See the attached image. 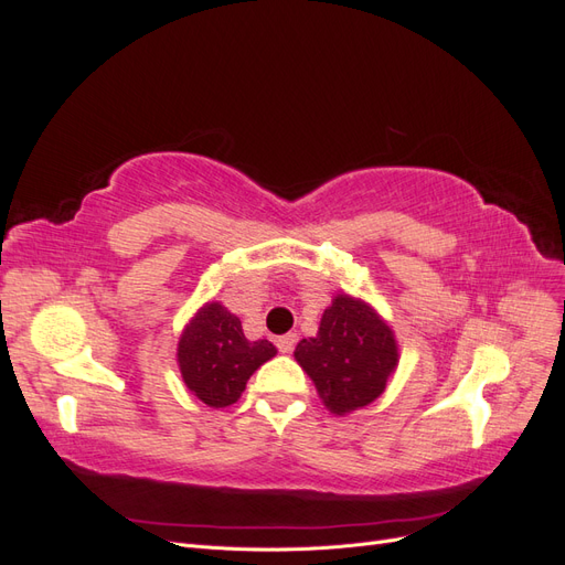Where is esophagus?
Listing matches in <instances>:
<instances>
[{
    "instance_id": "34e87169",
    "label": "esophagus",
    "mask_w": 565,
    "mask_h": 565,
    "mask_svg": "<svg viewBox=\"0 0 565 565\" xmlns=\"http://www.w3.org/2000/svg\"><path fill=\"white\" fill-rule=\"evenodd\" d=\"M295 344H297V334H282V337H278L276 339V347H278V351L280 353H292L295 351Z\"/></svg>"
}]
</instances>
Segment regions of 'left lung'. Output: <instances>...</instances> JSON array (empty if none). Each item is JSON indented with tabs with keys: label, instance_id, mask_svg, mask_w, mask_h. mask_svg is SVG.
<instances>
[{
	"label": "left lung",
	"instance_id": "obj_1",
	"mask_svg": "<svg viewBox=\"0 0 565 565\" xmlns=\"http://www.w3.org/2000/svg\"><path fill=\"white\" fill-rule=\"evenodd\" d=\"M295 358L330 413L347 415L382 396L398 365V347L367 303L339 295L322 313L318 337L301 339Z\"/></svg>",
	"mask_w": 565,
	"mask_h": 565
}]
</instances>
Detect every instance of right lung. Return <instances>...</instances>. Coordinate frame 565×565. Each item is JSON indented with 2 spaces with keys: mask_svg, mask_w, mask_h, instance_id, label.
Returning a JSON list of instances; mask_svg holds the SVG:
<instances>
[{
  "mask_svg": "<svg viewBox=\"0 0 565 565\" xmlns=\"http://www.w3.org/2000/svg\"><path fill=\"white\" fill-rule=\"evenodd\" d=\"M273 355L276 347L270 341H249L241 318L216 301L202 306L179 339L183 382L210 407L233 405L254 370Z\"/></svg>",
  "mask_w": 565,
  "mask_h": 565,
  "instance_id": "obj_1",
  "label": "right lung"
}]
</instances>
